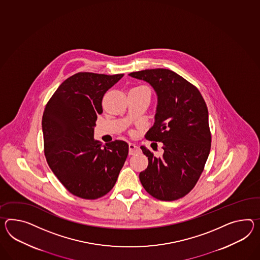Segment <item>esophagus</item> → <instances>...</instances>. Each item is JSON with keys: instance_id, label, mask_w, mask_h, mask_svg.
<instances>
[{"instance_id": "34e87169", "label": "esophagus", "mask_w": 260, "mask_h": 260, "mask_svg": "<svg viewBox=\"0 0 260 260\" xmlns=\"http://www.w3.org/2000/svg\"><path fill=\"white\" fill-rule=\"evenodd\" d=\"M139 152L140 147L136 144H134V143L128 144V153H129V155H134V154Z\"/></svg>"}]
</instances>
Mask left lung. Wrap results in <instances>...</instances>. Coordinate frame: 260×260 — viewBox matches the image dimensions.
<instances>
[{"instance_id": "8db88e82", "label": "left lung", "mask_w": 260, "mask_h": 260, "mask_svg": "<svg viewBox=\"0 0 260 260\" xmlns=\"http://www.w3.org/2000/svg\"><path fill=\"white\" fill-rule=\"evenodd\" d=\"M128 75L149 83L156 92L155 122L146 137L164 145L160 157L141 146L148 166L140 173V181L153 197L177 200L196 186L209 157L211 135L206 102L196 86L172 70L153 69Z\"/></svg>"}]
</instances>
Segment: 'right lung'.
Here are the masks:
<instances>
[{
  "label": "right lung",
  "mask_w": 260,
  "mask_h": 260,
  "mask_svg": "<svg viewBox=\"0 0 260 260\" xmlns=\"http://www.w3.org/2000/svg\"><path fill=\"white\" fill-rule=\"evenodd\" d=\"M124 74L79 72L68 78L45 107L44 153L64 188L83 199H96L113 189L128 154V145L94 139L102 98Z\"/></svg>",
  "instance_id": "add662e5"
}]
</instances>
